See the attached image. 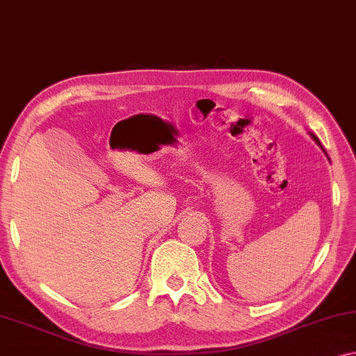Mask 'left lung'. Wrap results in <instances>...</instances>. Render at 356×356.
Masks as SVG:
<instances>
[{"mask_svg": "<svg viewBox=\"0 0 356 356\" xmlns=\"http://www.w3.org/2000/svg\"><path fill=\"white\" fill-rule=\"evenodd\" d=\"M309 134H310V137H312V139H314V140L316 142V145H318V147H320V148H321V150H323V152H325V155H326V150H325V148H323V145H321V142H320V140H318V137H316V136L314 134V132H309ZM326 156H327V155H326Z\"/></svg>", "mask_w": 356, "mask_h": 356, "instance_id": "left-lung-1", "label": "left lung"}]
</instances>
